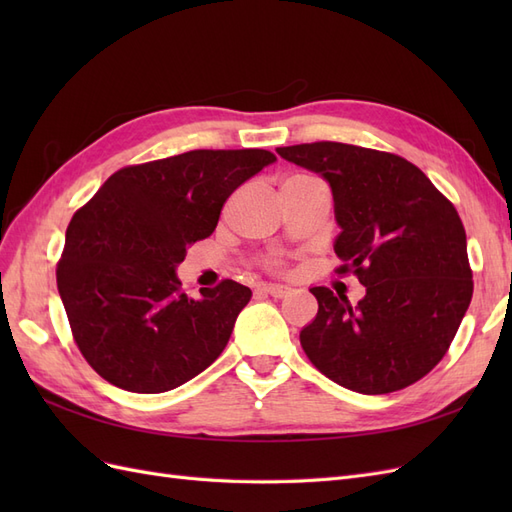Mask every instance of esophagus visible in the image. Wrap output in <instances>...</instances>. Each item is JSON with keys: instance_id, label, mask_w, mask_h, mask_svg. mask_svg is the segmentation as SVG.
<instances>
[{"instance_id": "obj_1", "label": "esophagus", "mask_w": 512, "mask_h": 512, "mask_svg": "<svg viewBox=\"0 0 512 512\" xmlns=\"http://www.w3.org/2000/svg\"><path fill=\"white\" fill-rule=\"evenodd\" d=\"M260 290L271 294V297H275V299H284V297H288V294L292 292L288 286H280V284H262Z\"/></svg>"}]
</instances>
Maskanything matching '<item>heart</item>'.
<instances>
[{
	"label": "heart",
	"mask_w": 512,
	"mask_h": 512,
	"mask_svg": "<svg viewBox=\"0 0 512 512\" xmlns=\"http://www.w3.org/2000/svg\"><path fill=\"white\" fill-rule=\"evenodd\" d=\"M267 265H269L271 269H277V267L282 265V262H280V258H269V260H267Z\"/></svg>",
	"instance_id": "heart-1"
}]
</instances>
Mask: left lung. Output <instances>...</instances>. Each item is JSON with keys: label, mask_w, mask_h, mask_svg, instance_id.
Returning a JSON list of instances; mask_svg holds the SVG:
<instances>
[{"label": "left lung", "mask_w": 512, "mask_h": 512, "mask_svg": "<svg viewBox=\"0 0 512 512\" xmlns=\"http://www.w3.org/2000/svg\"><path fill=\"white\" fill-rule=\"evenodd\" d=\"M329 181L342 232L337 275L365 297L316 286L318 314L299 339L318 371L363 395L401 391L427 376L451 346L472 301L466 228L421 168L389 151L320 141L277 147Z\"/></svg>", "instance_id": "obj_1"}]
</instances>
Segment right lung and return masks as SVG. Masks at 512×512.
I'll list each match as a JSON object with an SVG mask.
<instances>
[{"label": "right lung", "mask_w": 512, "mask_h": 512, "mask_svg": "<svg viewBox=\"0 0 512 512\" xmlns=\"http://www.w3.org/2000/svg\"><path fill=\"white\" fill-rule=\"evenodd\" d=\"M271 162L267 149H194L123 166L72 215L57 288L76 346L106 382L164 393L222 354L252 290L222 280L194 299L175 269Z\"/></svg>", "instance_id": "add662e5"}]
</instances>
